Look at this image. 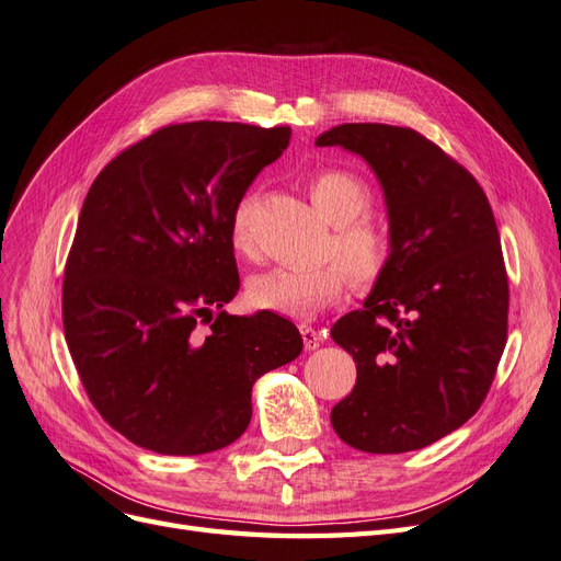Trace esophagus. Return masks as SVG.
Segmentation results:
<instances>
[{
	"label": "esophagus",
	"mask_w": 561,
	"mask_h": 561,
	"mask_svg": "<svg viewBox=\"0 0 561 561\" xmlns=\"http://www.w3.org/2000/svg\"><path fill=\"white\" fill-rule=\"evenodd\" d=\"M299 332H301V339H304V348H307V351H316L322 344V334L316 328L307 325V322H301Z\"/></svg>",
	"instance_id": "obj_1"
}]
</instances>
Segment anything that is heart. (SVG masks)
Here are the masks:
<instances>
[{
  "label": "heart",
  "instance_id": "b5f03b06",
  "mask_svg": "<svg viewBox=\"0 0 561 561\" xmlns=\"http://www.w3.org/2000/svg\"><path fill=\"white\" fill-rule=\"evenodd\" d=\"M309 196L318 213L334 227L328 245V262L311 268H271L254 276L248 287L252 307L293 318L313 316L320 307L344 293L351 283L358 290L375 287L393 262V236L367 215L371 208L369 184L342 168H322L309 178ZM252 198L245 196L233 206L229 222V241L236 252H252L250 231Z\"/></svg>",
  "mask_w": 561,
  "mask_h": 561
}]
</instances>
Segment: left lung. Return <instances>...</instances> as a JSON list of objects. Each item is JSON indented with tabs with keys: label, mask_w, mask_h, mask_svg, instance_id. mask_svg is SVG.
Wrapping results in <instances>:
<instances>
[{
	"label": "left lung",
	"mask_w": 561,
	"mask_h": 561,
	"mask_svg": "<svg viewBox=\"0 0 561 561\" xmlns=\"http://www.w3.org/2000/svg\"><path fill=\"white\" fill-rule=\"evenodd\" d=\"M377 173L393 262L334 342L358 369L332 426L369 454L428 447L480 410L507 339V274L480 182L414 128L342 124L316 140Z\"/></svg>",
	"instance_id": "obj_1"
}]
</instances>
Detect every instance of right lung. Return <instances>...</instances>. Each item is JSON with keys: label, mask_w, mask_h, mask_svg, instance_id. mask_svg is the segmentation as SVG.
Masks as SVG:
<instances>
[{"label": "right lung", "mask_w": 561, "mask_h": 561, "mask_svg": "<svg viewBox=\"0 0 561 561\" xmlns=\"http://www.w3.org/2000/svg\"><path fill=\"white\" fill-rule=\"evenodd\" d=\"M287 142V126L173 124L91 184L65 264L62 328L89 400L133 445L171 456L231 445L250 423L252 383L301 353L283 316L222 311L241 285L233 206Z\"/></svg>", "instance_id": "obj_1"}]
</instances>
